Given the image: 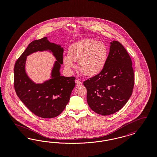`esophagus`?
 Masks as SVG:
<instances>
[{
	"label": "esophagus",
	"mask_w": 157,
	"mask_h": 157,
	"mask_svg": "<svg viewBox=\"0 0 157 157\" xmlns=\"http://www.w3.org/2000/svg\"><path fill=\"white\" fill-rule=\"evenodd\" d=\"M75 82H76V85H82V82L80 80H79V79H76Z\"/></svg>",
	"instance_id": "34e87169"
}]
</instances>
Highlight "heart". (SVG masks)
<instances>
[{"instance_id": "obj_1", "label": "heart", "mask_w": 157, "mask_h": 157, "mask_svg": "<svg viewBox=\"0 0 157 157\" xmlns=\"http://www.w3.org/2000/svg\"><path fill=\"white\" fill-rule=\"evenodd\" d=\"M68 56L63 61L69 69L75 67L74 62H78L82 74L93 76L99 74L106 65L109 50L107 46L94 39H85L72 44L68 49Z\"/></svg>"}]
</instances>
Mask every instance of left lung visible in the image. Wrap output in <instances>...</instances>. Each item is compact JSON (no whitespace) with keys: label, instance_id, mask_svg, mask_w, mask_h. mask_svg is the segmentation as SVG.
Here are the masks:
<instances>
[{"label":"left lung","instance_id":"obj_1","mask_svg":"<svg viewBox=\"0 0 157 157\" xmlns=\"http://www.w3.org/2000/svg\"><path fill=\"white\" fill-rule=\"evenodd\" d=\"M83 85L88 105L98 114L111 115L126 104L132 93L134 74L131 57L123 45L112 42L104 69Z\"/></svg>","mask_w":157,"mask_h":157}]
</instances>
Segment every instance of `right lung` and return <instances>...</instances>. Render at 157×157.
Returning <instances> with one entry per match:
<instances>
[{
    "instance_id": "1",
    "label": "right lung",
    "mask_w": 157,
    "mask_h": 157,
    "mask_svg": "<svg viewBox=\"0 0 157 157\" xmlns=\"http://www.w3.org/2000/svg\"><path fill=\"white\" fill-rule=\"evenodd\" d=\"M50 50L57 60L52 71V78L43 84H36L26 75L24 66L26 56L37 51ZM63 49L60 45L49 42L47 37L30 43L15 63L14 87L17 97L37 117L52 118L61 113L67 105L75 86L74 76H60Z\"/></svg>"
}]
</instances>
